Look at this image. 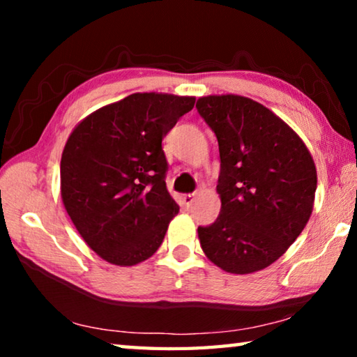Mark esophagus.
Here are the masks:
<instances>
[{"label":"esophagus","instance_id":"obj_1","mask_svg":"<svg viewBox=\"0 0 357 357\" xmlns=\"http://www.w3.org/2000/svg\"><path fill=\"white\" fill-rule=\"evenodd\" d=\"M195 198H197V193H184V195H183V203L185 204L187 208H189L190 204L195 202Z\"/></svg>","mask_w":357,"mask_h":357}]
</instances>
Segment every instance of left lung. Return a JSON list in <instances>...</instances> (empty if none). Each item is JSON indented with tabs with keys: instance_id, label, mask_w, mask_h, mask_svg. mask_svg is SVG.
<instances>
[{
	"instance_id": "obj_1",
	"label": "left lung",
	"mask_w": 357,
	"mask_h": 357,
	"mask_svg": "<svg viewBox=\"0 0 357 357\" xmlns=\"http://www.w3.org/2000/svg\"><path fill=\"white\" fill-rule=\"evenodd\" d=\"M197 110L220 153V214L198 227L202 249L229 274L257 273L279 259L309 222L315 162L285 121L249 98L206 96Z\"/></svg>"
}]
</instances>
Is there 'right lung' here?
I'll return each instance as SVG.
<instances>
[{
  "mask_svg": "<svg viewBox=\"0 0 357 357\" xmlns=\"http://www.w3.org/2000/svg\"><path fill=\"white\" fill-rule=\"evenodd\" d=\"M195 98L135 93L88 114L61 155V198L84 243L116 266L153 257L179 206L162 140Z\"/></svg>",
  "mask_w": 357,
  "mask_h": 357,
  "instance_id": "1",
  "label": "right lung"
}]
</instances>
